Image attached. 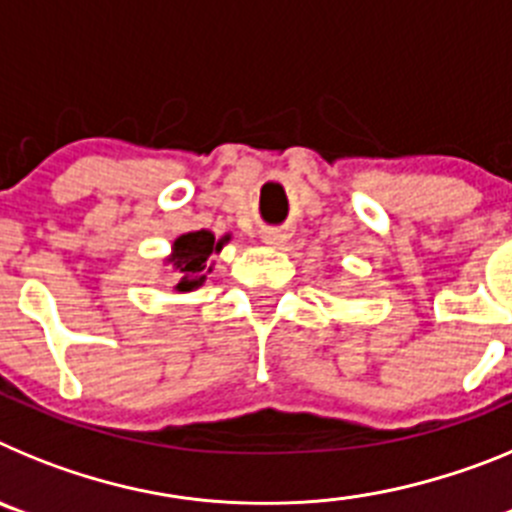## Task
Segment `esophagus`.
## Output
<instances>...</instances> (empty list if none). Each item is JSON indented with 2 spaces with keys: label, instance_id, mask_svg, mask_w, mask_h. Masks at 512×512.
Wrapping results in <instances>:
<instances>
[{
  "label": "esophagus",
  "instance_id": "34e87169",
  "mask_svg": "<svg viewBox=\"0 0 512 512\" xmlns=\"http://www.w3.org/2000/svg\"><path fill=\"white\" fill-rule=\"evenodd\" d=\"M284 241H287V235L282 230H264V243H269V246H282Z\"/></svg>",
  "mask_w": 512,
  "mask_h": 512
}]
</instances>
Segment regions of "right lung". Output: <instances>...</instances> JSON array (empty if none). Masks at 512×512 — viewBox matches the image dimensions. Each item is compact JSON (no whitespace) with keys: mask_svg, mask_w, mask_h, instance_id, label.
<instances>
[{"mask_svg":"<svg viewBox=\"0 0 512 512\" xmlns=\"http://www.w3.org/2000/svg\"><path fill=\"white\" fill-rule=\"evenodd\" d=\"M228 241L230 235L215 241V235L210 230H194V233L179 235L174 246H171V256L166 259L182 274V279L176 284V292H192V289L202 287V282H205L207 274L212 271V266H207L210 253H217Z\"/></svg>","mask_w":512,"mask_h":512,"instance_id":"right-lung-1","label":"right lung"}]
</instances>
